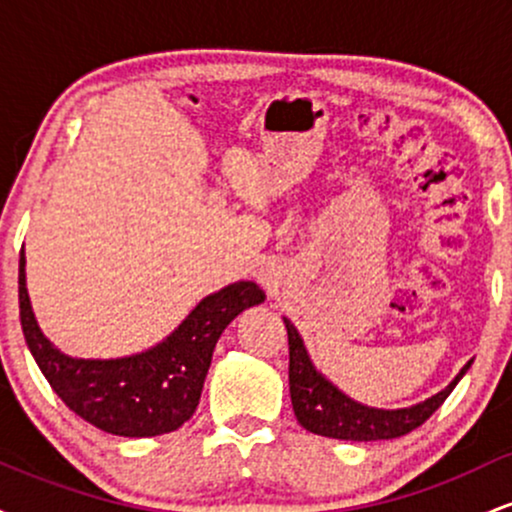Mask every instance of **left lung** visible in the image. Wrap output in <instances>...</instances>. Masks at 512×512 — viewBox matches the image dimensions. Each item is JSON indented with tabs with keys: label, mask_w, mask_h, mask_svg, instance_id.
<instances>
[{
	"label": "left lung",
	"mask_w": 512,
	"mask_h": 512,
	"mask_svg": "<svg viewBox=\"0 0 512 512\" xmlns=\"http://www.w3.org/2000/svg\"><path fill=\"white\" fill-rule=\"evenodd\" d=\"M284 322L286 332H289V387L293 414H296L298 424L305 431L325 438L390 440L407 436L409 431L424 424L428 416L448 399L455 385L462 380V375L467 373V368L472 366V361H469L445 390L419 404H411V407L404 409L368 407V404H361L344 395L337 385L330 383L313 366L301 334H298L291 320L284 317Z\"/></svg>",
	"instance_id": "obj_1"
}]
</instances>
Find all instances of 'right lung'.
Segmentation results:
<instances>
[{
    "instance_id": "right-lung-1",
    "label": "right lung",
    "mask_w": 512,
    "mask_h": 512,
    "mask_svg": "<svg viewBox=\"0 0 512 512\" xmlns=\"http://www.w3.org/2000/svg\"><path fill=\"white\" fill-rule=\"evenodd\" d=\"M264 298L255 281H236L202 298L151 349L120 358H76L57 349L38 327L26 289L23 250L19 260L21 327L35 363L74 414L125 438L163 436L190 421L221 332Z\"/></svg>"
}]
</instances>
